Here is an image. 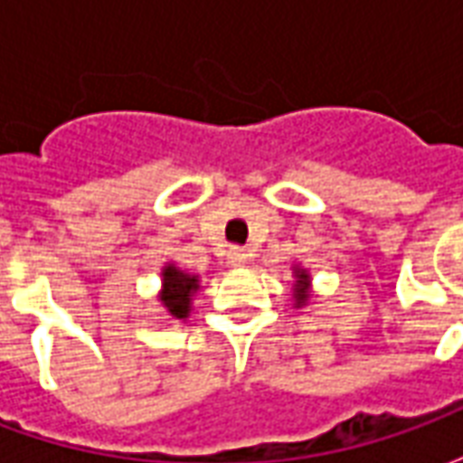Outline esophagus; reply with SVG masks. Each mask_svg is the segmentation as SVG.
<instances>
[{
	"instance_id": "1",
	"label": "esophagus",
	"mask_w": 463,
	"mask_h": 463,
	"mask_svg": "<svg viewBox=\"0 0 463 463\" xmlns=\"http://www.w3.org/2000/svg\"><path fill=\"white\" fill-rule=\"evenodd\" d=\"M228 260H231V265H235V268H242V265H248V260H250V252L242 250V248H231Z\"/></svg>"
}]
</instances>
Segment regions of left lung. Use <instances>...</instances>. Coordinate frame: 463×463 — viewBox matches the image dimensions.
<instances>
[{
  "label": "left lung",
  "instance_id": "1",
  "mask_svg": "<svg viewBox=\"0 0 463 463\" xmlns=\"http://www.w3.org/2000/svg\"><path fill=\"white\" fill-rule=\"evenodd\" d=\"M295 307H302L310 298V272L295 268Z\"/></svg>",
  "mask_w": 463,
  "mask_h": 463
}]
</instances>
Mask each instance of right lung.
<instances>
[{
  "mask_svg": "<svg viewBox=\"0 0 463 463\" xmlns=\"http://www.w3.org/2000/svg\"><path fill=\"white\" fill-rule=\"evenodd\" d=\"M163 288H161V302L165 312L175 317V320H185L191 315V300L193 295L198 292V275L183 272L181 268H175L173 262H168L163 268Z\"/></svg>",
  "mask_w": 463,
  "mask_h": 463,
  "instance_id": "add662e5",
  "label": "right lung"
}]
</instances>
